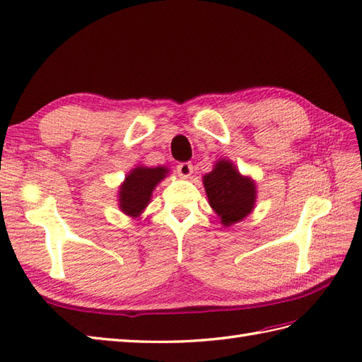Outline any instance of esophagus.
Instances as JSON below:
<instances>
[{
	"mask_svg": "<svg viewBox=\"0 0 362 362\" xmlns=\"http://www.w3.org/2000/svg\"><path fill=\"white\" fill-rule=\"evenodd\" d=\"M177 173H179V175L183 177V179H188V177L193 174V165H191L189 161H183V163L177 165Z\"/></svg>",
	"mask_w": 362,
	"mask_h": 362,
	"instance_id": "obj_1",
	"label": "esophagus"
}]
</instances>
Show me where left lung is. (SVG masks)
I'll use <instances>...</instances> for the list:
<instances>
[{
	"label": "left lung",
	"instance_id": "left-lung-1",
	"mask_svg": "<svg viewBox=\"0 0 362 362\" xmlns=\"http://www.w3.org/2000/svg\"><path fill=\"white\" fill-rule=\"evenodd\" d=\"M202 183L209 204L224 227L238 224L255 209L257 183L243 175L232 160L219 158L202 177Z\"/></svg>",
	"mask_w": 362,
	"mask_h": 362
}]
</instances>
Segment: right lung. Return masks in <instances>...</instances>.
I'll use <instances>...</instances> for the list:
<instances>
[{
    "label": "right lung",
    "mask_w": 362,
    "mask_h": 362,
    "mask_svg": "<svg viewBox=\"0 0 362 362\" xmlns=\"http://www.w3.org/2000/svg\"><path fill=\"white\" fill-rule=\"evenodd\" d=\"M169 174L166 166L149 168L136 165L127 173L118 188V206L129 218H138L149 205L152 193L158 183Z\"/></svg>",
    "instance_id": "add662e5"
}]
</instances>
